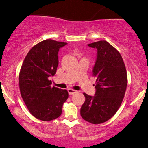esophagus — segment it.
<instances>
[{
  "label": "esophagus",
  "mask_w": 148,
  "mask_h": 148,
  "mask_svg": "<svg viewBox=\"0 0 148 148\" xmlns=\"http://www.w3.org/2000/svg\"><path fill=\"white\" fill-rule=\"evenodd\" d=\"M67 91H68V93H69V95H73L74 94H77V91H75V90H74V89H71V88H69Z\"/></svg>",
  "instance_id": "obj_1"
}]
</instances>
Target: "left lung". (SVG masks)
I'll return each instance as SVG.
<instances>
[{"instance_id": "left-lung-1", "label": "left lung", "mask_w": 148, "mask_h": 148, "mask_svg": "<svg viewBox=\"0 0 148 148\" xmlns=\"http://www.w3.org/2000/svg\"><path fill=\"white\" fill-rule=\"evenodd\" d=\"M97 50L93 69L96 78L94 96L84 93L82 119L93 124H100L111 119L123 101L127 84L125 64L119 51L105 40L88 45Z\"/></svg>"}]
</instances>
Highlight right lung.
<instances>
[{
	"instance_id": "1",
	"label": "right lung",
	"mask_w": 148,
	"mask_h": 148,
	"mask_svg": "<svg viewBox=\"0 0 148 148\" xmlns=\"http://www.w3.org/2000/svg\"><path fill=\"white\" fill-rule=\"evenodd\" d=\"M67 44L45 40L35 45L26 55L19 74L21 96L34 117L49 121L60 117L62 106L68 99V91L51 87L49 77L56 74L58 52Z\"/></svg>"
}]
</instances>
